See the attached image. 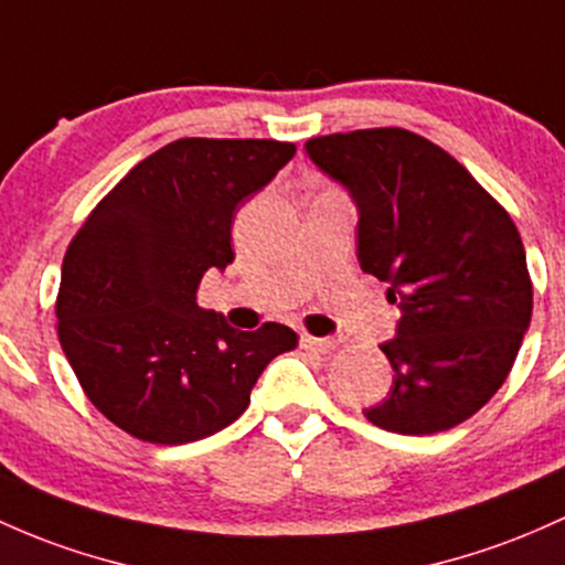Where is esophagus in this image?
<instances>
[{
  "label": "esophagus",
  "instance_id": "1",
  "mask_svg": "<svg viewBox=\"0 0 565 565\" xmlns=\"http://www.w3.org/2000/svg\"><path fill=\"white\" fill-rule=\"evenodd\" d=\"M300 345L306 351H313V353H332L334 349H338V340H332V338H313V334H302Z\"/></svg>",
  "mask_w": 565,
  "mask_h": 565
}]
</instances>
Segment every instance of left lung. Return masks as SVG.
<instances>
[{"label":"left lung","instance_id":"1","mask_svg":"<svg viewBox=\"0 0 565 565\" xmlns=\"http://www.w3.org/2000/svg\"><path fill=\"white\" fill-rule=\"evenodd\" d=\"M356 206V259L402 311L388 396L364 411L396 434L454 429L499 392L529 332L534 289L510 214L424 136L367 128L306 141Z\"/></svg>","mask_w":565,"mask_h":565}]
</instances>
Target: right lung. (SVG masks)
<instances>
[{"label": "right lung", "mask_w": 565, "mask_h": 565, "mask_svg": "<svg viewBox=\"0 0 565 565\" xmlns=\"http://www.w3.org/2000/svg\"><path fill=\"white\" fill-rule=\"evenodd\" d=\"M297 147L270 139H179L134 166L93 209L61 268L58 340L88 399L154 445L212 437L249 407L257 377L297 334L235 330L198 306L206 270L233 263L246 198Z\"/></svg>", "instance_id": "right-lung-1"}]
</instances>
